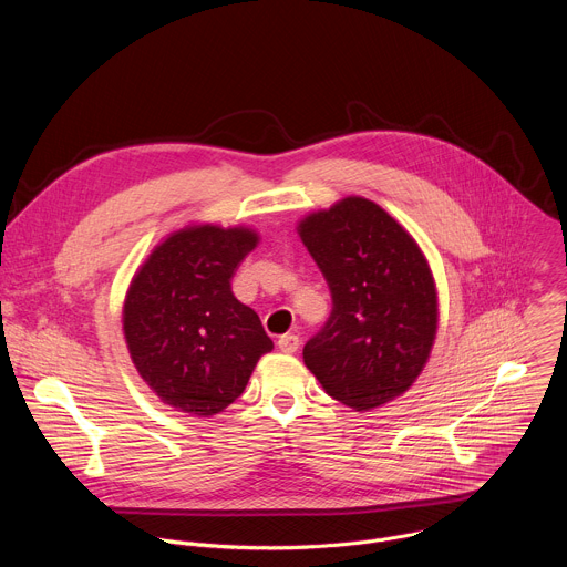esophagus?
I'll use <instances>...</instances> for the list:
<instances>
[{
  "label": "esophagus",
  "mask_w": 567,
  "mask_h": 567,
  "mask_svg": "<svg viewBox=\"0 0 567 567\" xmlns=\"http://www.w3.org/2000/svg\"><path fill=\"white\" fill-rule=\"evenodd\" d=\"M298 346H300L298 334H282V337L278 339V350L285 352V354H293V352L298 350Z\"/></svg>",
  "instance_id": "esophagus-1"
}]
</instances>
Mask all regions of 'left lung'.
<instances>
[{
    "mask_svg": "<svg viewBox=\"0 0 567 567\" xmlns=\"http://www.w3.org/2000/svg\"><path fill=\"white\" fill-rule=\"evenodd\" d=\"M296 230L334 302L302 361L343 406L374 411L429 363L440 322L431 265L415 237L365 197L307 213Z\"/></svg>",
    "mask_w": 567,
    "mask_h": 567,
    "instance_id": "1",
    "label": "left lung"
}]
</instances>
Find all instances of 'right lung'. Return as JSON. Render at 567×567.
<instances>
[{
	"instance_id": "right-lung-1",
	"label": "right lung",
	"mask_w": 567,
	"mask_h": 567,
	"mask_svg": "<svg viewBox=\"0 0 567 567\" xmlns=\"http://www.w3.org/2000/svg\"><path fill=\"white\" fill-rule=\"evenodd\" d=\"M258 241L251 226L193 221L161 239L130 280L123 300L130 359L179 413H221L274 350L258 313L230 289L237 265Z\"/></svg>"
}]
</instances>
